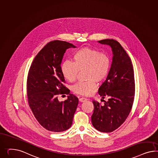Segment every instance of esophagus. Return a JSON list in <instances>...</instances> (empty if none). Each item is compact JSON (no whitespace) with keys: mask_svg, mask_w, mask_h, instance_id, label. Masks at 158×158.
Returning a JSON list of instances; mask_svg holds the SVG:
<instances>
[{"mask_svg":"<svg viewBox=\"0 0 158 158\" xmlns=\"http://www.w3.org/2000/svg\"><path fill=\"white\" fill-rule=\"evenodd\" d=\"M87 99L84 98V97H81V98H79V101L81 102H85V101H87Z\"/></svg>","mask_w":158,"mask_h":158,"instance_id":"34e87169","label":"esophagus"}]
</instances>
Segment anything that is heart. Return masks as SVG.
Returning a JSON list of instances; mask_svg holds the SVG:
<instances>
[{
    "label": "heart",
    "instance_id": "b5f03b06",
    "mask_svg": "<svg viewBox=\"0 0 158 158\" xmlns=\"http://www.w3.org/2000/svg\"><path fill=\"white\" fill-rule=\"evenodd\" d=\"M73 62L66 60L61 65V72L68 81H77L79 71L85 70L87 81L73 85V92L81 95L92 94L97 86L96 81H103L109 73L111 61L109 56L99 50L85 47L77 50L73 56Z\"/></svg>",
    "mask_w": 158,
    "mask_h": 158
}]
</instances>
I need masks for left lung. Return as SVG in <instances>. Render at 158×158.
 I'll return each instance as SVG.
<instances>
[{
	"instance_id": "left-lung-1",
	"label": "left lung",
	"mask_w": 158,
	"mask_h": 158,
	"mask_svg": "<svg viewBox=\"0 0 158 158\" xmlns=\"http://www.w3.org/2000/svg\"><path fill=\"white\" fill-rule=\"evenodd\" d=\"M109 45L113 53L111 68L106 80L99 88L104 104L93 101L91 116L94 128L102 132H111L123 124L132 108L135 94L134 70L131 60L118 41L113 39L100 40Z\"/></svg>"
}]
</instances>
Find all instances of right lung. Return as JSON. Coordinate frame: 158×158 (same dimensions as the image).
Returning a JSON list of instances; mask_svg holds the SVG:
<instances>
[{
    "mask_svg": "<svg viewBox=\"0 0 158 158\" xmlns=\"http://www.w3.org/2000/svg\"><path fill=\"white\" fill-rule=\"evenodd\" d=\"M75 48L66 41L47 43L35 57L27 78V102L35 118L48 131L60 132L70 128L78 105V98L69 94L60 64L67 49ZM68 94L64 102L59 96Z\"/></svg>",
    "mask_w": 158,
    "mask_h": 158,
    "instance_id": "right-lung-1",
    "label": "right lung"
}]
</instances>
